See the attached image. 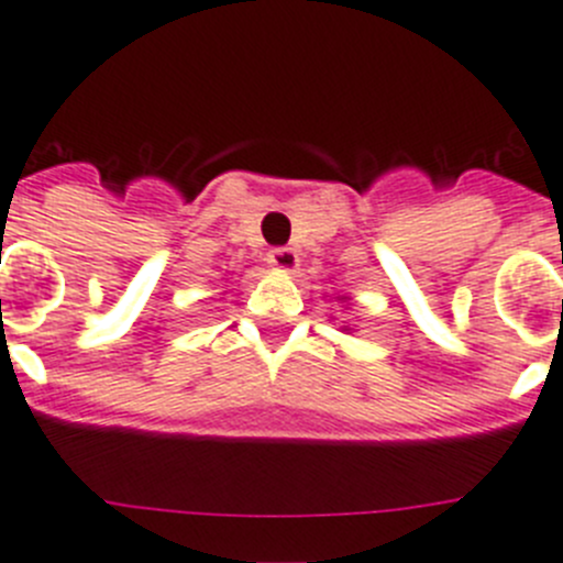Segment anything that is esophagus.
Listing matches in <instances>:
<instances>
[{
  "label": "esophagus",
  "mask_w": 563,
  "mask_h": 563,
  "mask_svg": "<svg viewBox=\"0 0 563 563\" xmlns=\"http://www.w3.org/2000/svg\"><path fill=\"white\" fill-rule=\"evenodd\" d=\"M269 263L280 272H294L300 266V255H297V250H291V246H280V250L269 252Z\"/></svg>",
  "instance_id": "esophagus-1"
}]
</instances>
